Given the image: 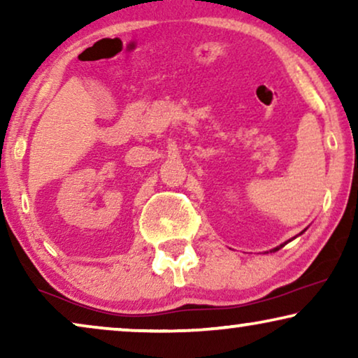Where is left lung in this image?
<instances>
[{"label": "left lung", "mask_w": 358, "mask_h": 358, "mask_svg": "<svg viewBox=\"0 0 358 358\" xmlns=\"http://www.w3.org/2000/svg\"><path fill=\"white\" fill-rule=\"evenodd\" d=\"M303 233H305V231H301V233H300V234H303ZM287 243H288V241H287ZM287 243H283V244H280V246H277V248H273V249H272V251H271V252H275V251H278V249H280V248H283V246H285V244H287Z\"/></svg>", "instance_id": "1"}]
</instances>
